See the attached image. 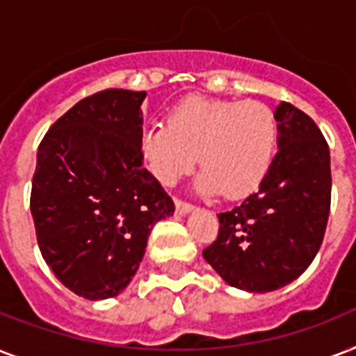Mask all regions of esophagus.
Listing matches in <instances>:
<instances>
[{"label": "esophagus", "mask_w": 356, "mask_h": 356, "mask_svg": "<svg viewBox=\"0 0 356 356\" xmlns=\"http://www.w3.org/2000/svg\"><path fill=\"white\" fill-rule=\"evenodd\" d=\"M173 203H175V212H177V214H186V212H190L194 209L190 203L179 200V197H173Z\"/></svg>", "instance_id": "34e87169"}]
</instances>
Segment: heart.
I'll use <instances>...</instances> for the list:
<instances>
[{
	"instance_id": "1",
	"label": "heart",
	"mask_w": 356,
	"mask_h": 356,
	"mask_svg": "<svg viewBox=\"0 0 356 356\" xmlns=\"http://www.w3.org/2000/svg\"><path fill=\"white\" fill-rule=\"evenodd\" d=\"M279 142V120L260 102L190 96L170 108L166 123L140 136L149 172L172 186L195 164L200 188L240 200L259 188L270 172Z\"/></svg>"
}]
</instances>
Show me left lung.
Returning a JSON list of instances; mask_svg holds the SVG:
<instances>
[{
  "instance_id": "obj_1",
  "label": "left lung",
  "mask_w": 356,
  "mask_h": 356,
  "mask_svg": "<svg viewBox=\"0 0 356 356\" xmlns=\"http://www.w3.org/2000/svg\"><path fill=\"white\" fill-rule=\"evenodd\" d=\"M279 151L259 192L218 214V238L203 257L223 281L271 292L296 281L314 260L331 211V155L309 114L281 102Z\"/></svg>"
}]
</instances>
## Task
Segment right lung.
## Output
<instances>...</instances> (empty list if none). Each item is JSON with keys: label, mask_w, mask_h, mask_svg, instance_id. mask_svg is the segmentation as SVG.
I'll return each instance as SVG.
<instances>
[{"label": "right lung", "mask_w": 356, "mask_h": 356, "mask_svg": "<svg viewBox=\"0 0 356 356\" xmlns=\"http://www.w3.org/2000/svg\"><path fill=\"white\" fill-rule=\"evenodd\" d=\"M145 92L107 88L53 123L36 153L31 214L38 248L81 298H114L127 286L156 222L175 207L140 151Z\"/></svg>", "instance_id": "obj_1"}]
</instances>
